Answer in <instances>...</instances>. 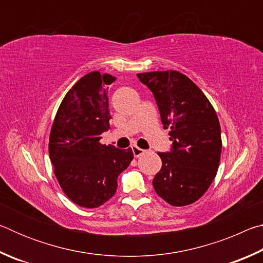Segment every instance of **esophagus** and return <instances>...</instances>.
Segmentation results:
<instances>
[{"instance_id":"34e87169","label":"esophagus","mask_w":263,"mask_h":263,"mask_svg":"<svg viewBox=\"0 0 263 263\" xmlns=\"http://www.w3.org/2000/svg\"><path fill=\"white\" fill-rule=\"evenodd\" d=\"M132 152H133V155H135V158H139L140 155L145 153V149H142L140 147H138V146L133 145L132 146Z\"/></svg>"}]
</instances>
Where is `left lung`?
Here are the masks:
<instances>
[{"label":"left lung","instance_id":"obj_1","mask_svg":"<svg viewBox=\"0 0 263 263\" xmlns=\"http://www.w3.org/2000/svg\"><path fill=\"white\" fill-rule=\"evenodd\" d=\"M137 77L153 92L163 128H171V151L158 153L162 167L153 179L155 193L171 205H189L209 189L219 166L216 111L201 89L176 70Z\"/></svg>","mask_w":263,"mask_h":263}]
</instances>
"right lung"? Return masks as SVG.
<instances>
[{
  "mask_svg": "<svg viewBox=\"0 0 263 263\" xmlns=\"http://www.w3.org/2000/svg\"><path fill=\"white\" fill-rule=\"evenodd\" d=\"M110 74L91 72L66 94L53 122L48 152L66 196L82 208H97L112 197L119 174L133 159L131 148L102 145L110 128Z\"/></svg>",
  "mask_w": 263,
  "mask_h": 263,
  "instance_id": "right-lung-1",
  "label": "right lung"
}]
</instances>
